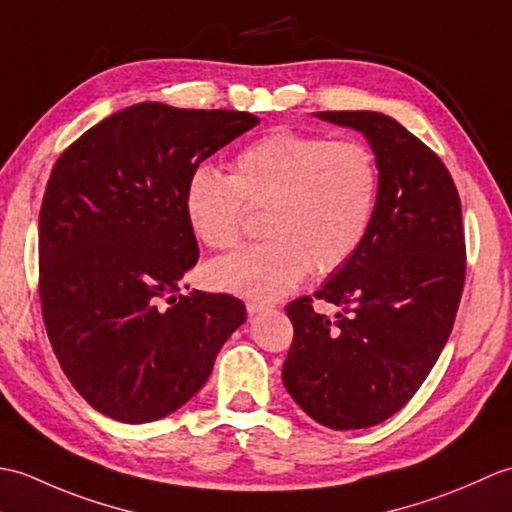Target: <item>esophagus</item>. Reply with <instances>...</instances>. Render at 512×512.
I'll return each instance as SVG.
<instances>
[{
	"label": "esophagus",
	"mask_w": 512,
	"mask_h": 512,
	"mask_svg": "<svg viewBox=\"0 0 512 512\" xmlns=\"http://www.w3.org/2000/svg\"><path fill=\"white\" fill-rule=\"evenodd\" d=\"M268 308H270V303H266V301H246L248 314H257V312L268 310Z\"/></svg>",
	"instance_id": "obj_1"
}]
</instances>
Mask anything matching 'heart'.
Instances as JSON below:
<instances>
[{
  "instance_id": "heart-1",
  "label": "heart",
  "mask_w": 512,
  "mask_h": 512,
  "mask_svg": "<svg viewBox=\"0 0 512 512\" xmlns=\"http://www.w3.org/2000/svg\"><path fill=\"white\" fill-rule=\"evenodd\" d=\"M380 193L376 154L361 140L275 129L246 145L233 173L195 165L184 180V215L213 250H233L250 211H262L266 242L215 262L217 288L253 299L284 297L312 268H343L372 228Z\"/></svg>"
}]
</instances>
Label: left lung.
<instances>
[{
	"instance_id": "1",
	"label": "left lung",
	"mask_w": 512,
	"mask_h": 512,
	"mask_svg": "<svg viewBox=\"0 0 512 512\" xmlns=\"http://www.w3.org/2000/svg\"><path fill=\"white\" fill-rule=\"evenodd\" d=\"M363 132L380 193L363 246L314 298L286 306L295 328L284 385L323 427L365 429L394 416L429 376L453 330L464 275L462 206L449 169L420 138L378 112H317Z\"/></svg>"
}]
</instances>
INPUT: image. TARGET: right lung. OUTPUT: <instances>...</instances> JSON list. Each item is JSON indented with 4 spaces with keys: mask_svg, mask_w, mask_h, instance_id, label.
<instances>
[{
    "mask_svg": "<svg viewBox=\"0 0 512 512\" xmlns=\"http://www.w3.org/2000/svg\"><path fill=\"white\" fill-rule=\"evenodd\" d=\"M257 123L138 103L54 162L39 213L41 314L63 374L107 418L140 424L182 407L246 321L224 292L180 295L200 257L182 191L195 165Z\"/></svg>",
    "mask_w": 512,
    "mask_h": 512,
    "instance_id": "1",
    "label": "right lung"
}]
</instances>
